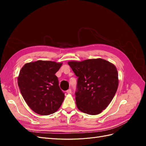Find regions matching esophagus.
Returning <instances> with one entry per match:
<instances>
[{"label": "esophagus", "mask_w": 146, "mask_h": 146, "mask_svg": "<svg viewBox=\"0 0 146 146\" xmlns=\"http://www.w3.org/2000/svg\"><path fill=\"white\" fill-rule=\"evenodd\" d=\"M71 92H72V91H71V90H70V89H69V90H68L67 91H66V92H67L68 94H70V93H71Z\"/></svg>", "instance_id": "esophagus-1"}]
</instances>
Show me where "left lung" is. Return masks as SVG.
<instances>
[{
    "label": "left lung",
    "instance_id": "1",
    "mask_svg": "<svg viewBox=\"0 0 146 146\" xmlns=\"http://www.w3.org/2000/svg\"><path fill=\"white\" fill-rule=\"evenodd\" d=\"M77 76L76 102L78 109L90 115L100 114L113 100L117 90V70L102 58L69 61Z\"/></svg>",
    "mask_w": 146,
    "mask_h": 146
}]
</instances>
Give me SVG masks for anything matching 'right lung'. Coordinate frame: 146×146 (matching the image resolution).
<instances>
[{
  "label": "right lung",
  "mask_w": 146,
  "mask_h": 146,
  "mask_svg": "<svg viewBox=\"0 0 146 146\" xmlns=\"http://www.w3.org/2000/svg\"><path fill=\"white\" fill-rule=\"evenodd\" d=\"M62 63L38 60L24 64L17 83L25 102L34 112L49 115L62 104L64 94L59 87L55 73Z\"/></svg>",
  "instance_id": "obj_1"
}]
</instances>
